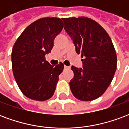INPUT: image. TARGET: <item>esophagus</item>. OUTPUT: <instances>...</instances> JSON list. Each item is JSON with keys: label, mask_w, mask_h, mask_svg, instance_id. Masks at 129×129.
Listing matches in <instances>:
<instances>
[{"label": "esophagus", "mask_w": 129, "mask_h": 129, "mask_svg": "<svg viewBox=\"0 0 129 129\" xmlns=\"http://www.w3.org/2000/svg\"><path fill=\"white\" fill-rule=\"evenodd\" d=\"M64 69H70V67H68V66H64Z\"/></svg>", "instance_id": "34e87169"}]
</instances>
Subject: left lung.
Returning a JSON list of instances; mask_svg holds the SVG:
<instances>
[{
    "instance_id": "8db88e82",
    "label": "left lung",
    "mask_w": 129,
    "mask_h": 129,
    "mask_svg": "<svg viewBox=\"0 0 129 129\" xmlns=\"http://www.w3.org/2000/svg\"><path fill=\"white\" fill-rule=\"evenodd\" d=\"M63 21L83 63V68L71 67L74 73L70 81L71 92L81 101L96 100L108 88L116 70L113 44L105 29L91 18L70 17Z\"/></svg>"
}]
</instances>
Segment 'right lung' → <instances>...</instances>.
<instances>
[{"label": "right lung", "mask_w": 129, "mask_h": 129, "mask_svg": "<svg viewBox=\"0 0 129 129\" xmlns=\"http://www.w3.org/2000/svg\"><path fill=\"white\" fill-rule=\"evenodd\" d=\"M63 27L61 18L45 17L27 27L13 46L14 77L21 91L31 100L45 101L52 97L64 66H56L45 61L55 37Z\"/></svg>", "instance_id": "obj_1"}]
</instances>
